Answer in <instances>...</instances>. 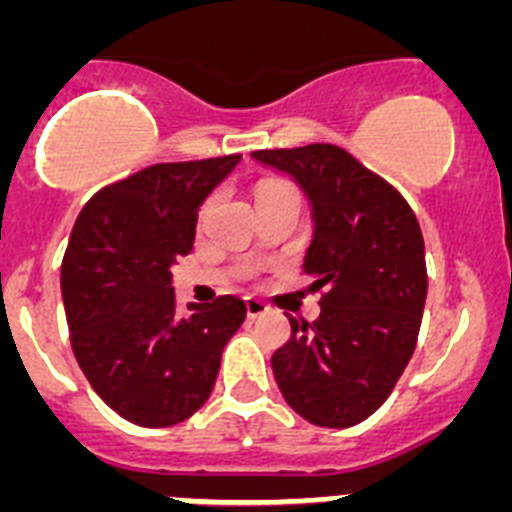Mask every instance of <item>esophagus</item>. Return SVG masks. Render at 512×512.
<instances>
[{
	"instance_id": "1",
	"label": "esophagus",
	"mask_w": 512,
	"mask_h": 512,
	"mask_svg": "<svg viewBox=\"0 0 512 512\" xmlns=\"http://www.w3.org/2000/svg\"><path fill=\"white\" fill-rule=\"evenodd\" d=\"M266 310H269V307H266L261 300H256V297H246V315L251 320L253 318H261V315H266Z\"/></svg>"
}]
</instances>
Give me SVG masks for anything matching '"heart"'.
<instances>
[{"instance_id": "1", "label": "heart", "mask_w": 512, "mask_h": 512, "mask_svg": "<svg viewBox=\"0 0 512 512\" xmlns=\"http://www.w3.org/2000/svg\"><path fill=\"white\" fill-rule=\"evenodd\" d=\"M282 189H289V187H284V184H279V182H266V184H261L259 197H264V194H271V192H282Z\"/></svg>"}]
</instances>
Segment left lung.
I'll return each mask as SVG.
<instances>
[{"label": "left lung", "instance_id": "1", "mask_svg": "<svg viewBox=\"0 0 512 512\" xmlns=\"http://www.w3.org/2000/svg\"><path fill=\"white\" fill-rule=\"evenodd\" d=\"M307 197L305 253L320 297L312 325L289 315L292 338L271 356L287 405L320 428L366 420L395 390L418 341L428 274L418 217L395 187L330 143L253 151Z\"/></svg>", "mask_w": 512, "mask_h": 512}]
</instances>
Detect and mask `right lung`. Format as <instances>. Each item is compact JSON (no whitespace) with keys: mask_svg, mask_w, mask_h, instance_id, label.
Listing matches in <instances>:
<instances>
[{"mask_svg":"<svg viewBox=\"0 0 512 512\" xmlns=\"http://www.w3.org/2000/svg\"><path fill=\"white\" fill-rule=\"evenodd\" d=\"M241 156L156 164L84 205L61 266V295L81 372L117 415L166 428L215 387L225 343L246 320L233 295L176 310L171 266L194 246L202 202Z\"/></svg>","mask_w":512,"mask_h":512,"instance_id":"add662e5","label":"right lung"}]
</instances>
